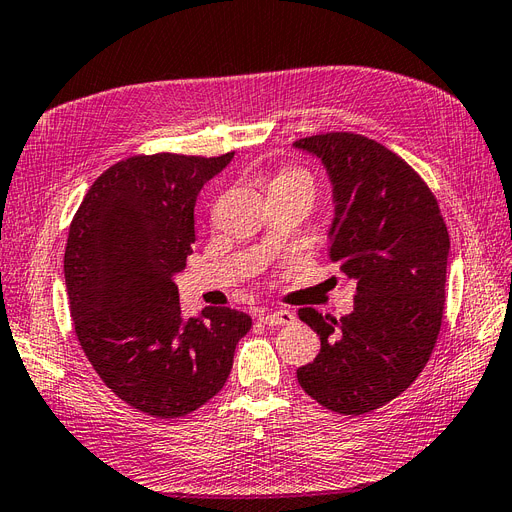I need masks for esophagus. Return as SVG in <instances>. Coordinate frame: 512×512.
<instances>
[{"instance_id": "1", "label": "esophagus", "mask_w": 512, "mask_h": 512, "mask_svg": "<svg viewBox=\"0 0 512 512\" xmlns=\"http://www.w3.org/2000/svg\"><path fill=\"white\" fill-rule=\"evenodd\" d=\"M258 318L262 324H267V327H284V324L294 322V314L290 309H262Z\"/></svg>"}]
</instances>
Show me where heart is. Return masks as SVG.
I'll list each match as a JSON object with an SVG mask.
<instances>
[{
  "label": "heart",
  "mask_w": 512,
  "mask_h": 512,
  "mask_svg": "<svg viewBox=\"0 0 512 512\" xmlns=\"http://www.w3.org/2000/svg\"><path fill=\"white\" fill-rule=\"evenodd\" d=\"M282 181H305L309 188H312V181H309V177L303 173V170H297V168H292V170H284V173L277 177L273 183H282Z\"/></svg>",
  "instance_id": "obj_1"
}]
</instances>
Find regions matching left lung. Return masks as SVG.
<instances>
[{
  "instance_id": "1",
  "label": "left lung",
  "mask_w": 512,
  "mask_h": 512,
  "mask_svg": "<svg viewBox=\"0 0 512 512\" xmlns=\"http://www.w3.org/2000/svg\"><path fill=\"white\" fill-rule=\"evenodd\" d=\"M333 192L329 256L356 282L348 316L299 318L320 335L301 389L337 414H365L404 393L427 365L444 312L451 252L436 196L397 153L361 134L301 138Z\"/></svg>"
}]
</instances>
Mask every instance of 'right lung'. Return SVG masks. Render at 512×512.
Masks as SVG:
<instances>
[{
    "mask_svg": "<svg viewBox=\"0 0 512 512\" xmlns=\"http://www.w3.org/2000/svg\"><path fill=\"white\" fill-rule=\"evenodd\" d=\"M156 153L117 162L70 224L64 275L81 348L119 399L158 418L185 416L222 391L252 318L205 307L185 318L175 275L192 254L203 185L230 164Z\"/></svg>",
    "mask_w": 512,
    "mask_h": 512,
    "instance_id": "obj_1",
    "label": "right lung"
}]
</instances>
